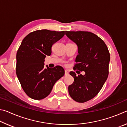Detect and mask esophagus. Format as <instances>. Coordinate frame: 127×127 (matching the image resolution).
I'll list each match as a JSON object with an SVG mask.
<instances>
[{
  "label": "esophagus",
  "instance_id": "esophagus-1",
  "mask_svg": "<svg viewBox=\"0 0 127 127\" xmlns=\"http://www.w3.org/2000/svg\"><path fill=\"white\" fill-rule=\"evenodd\" d=\"M68 74H69V73L67 70H65V76H67V75H68Z\"/></svg>",
  "mask_w": 127,
  "mask_h": 127
}]
</instances>
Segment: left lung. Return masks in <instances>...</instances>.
I'll return each instance as SVG.
<instances>
[{
    "mask_svg": "<svg viewBox=\"0 0 127 127\" xmlns=\"http://www.w3.org/2000/svg\"><path fill=\"white\" fill-rule=\"evenodd\" d=\"M65 35L78 46L74 68L85 72L78 76L74 72L69 73L74 82L69 86V94L77 102H86L96 96L106 81L110 54L104 41L93 33L65 31Z\"/></svg>",
    "mask_w": 127,
    "mask_h": 127,
    "instance_id": "8db88e82",
    "label": "left lung"
}]
</instances>
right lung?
Masks as SVG:
<instances>
[{
  "instance_id": "add662e5",
  "label": "right lung",
  "mask_w": 127,
  "mask_h": 127,
  "mask_svg": "<svg viewBox=\"0 0 127 127\" xmlns=\"http://www.w3.org/2000/svg\"><path fill=\"white\" fill-rule=\"evenodd\" d=\"M64 31L37 30L23 38L17 53L16 74L23 90L30 97H47L56 82L63 77L61 66L44 67L45 58L51 54L53 45L63 37Z\"/></svg>"
}]
</instances>
